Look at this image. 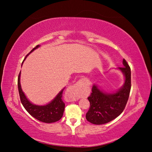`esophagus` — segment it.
Masks as SVG:
<instances>
[{"label": "esophagus", "mask_w": 152, "mask_h": 152, "mask_svg": "<svg viewBox=\"0 0 152 152\" xmlns=\"http://www.w3.org/2000/svg\"><path fill=\"white\" fill-rule=\"evenodd\" d=\"M84 82L83 80H80L79 81H78L75 84H74V86H73L72 87H70V89H69V93L72 94H75L77 91H79L80 86L83 85Z\"/></svg>", "instance_id": "1"}]
</instances>
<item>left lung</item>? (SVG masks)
<instances>
[{
  "instance_id": "1",
  "label": "left lung",
  "mask_w": 152,
  "mask_h": 152,
  "mask_svg": "<svg viewBox=\"0 0 152 152\" xmlns=\"http://www.w3.org/2000/svg\"><path fill=\"white\" fill-rule=\"evenodd\" d=\"M123 65L118 69L125 76V82L116 93H104L96 85L93 86L92 93L87 98L90 102L86 115L87 121L96 125L104 124L112 121L124 111L130 94L131 79L130 66L124 59Z\"/></svg>"
}]
</instances>
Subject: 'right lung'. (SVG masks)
Returning <instances> with one entry per match:
<instances>
[{
	"mask_svg": "<svg viewBox=\"0 0 152 152\" xmlns=\"http://www.w3.org/2000/svg\"><path fill=\"white\" fill-rule=\"evenodd\" d=\"M39 46V45H37L35 48L32 49L25 56L23 61L30 53H31L32 51H34L35 49L38 48ZM20 73L21 72H20L18 78V91H19L21 102L26 111L28 112L32 117L42 122L53 123L60 120L61 117H63L64 110H65V104L63 102L62 99L63 92V90L65 89V88L63 89L60 92H59L58 95L55 97V98H54L52 102H50L49 104L44 106L34 104L33 103H31L29 102L28 99L26 98L23 92L22 91L20 84Z\"/></svg>",
	"mask_w": 152,
	"mask_h": 152,
	"instance_id": "add662e5",
	"label": "right lung"
}]
</instances>
